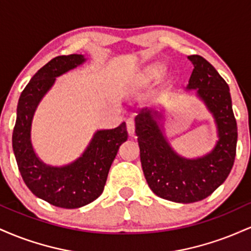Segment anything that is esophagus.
I'll use <instances>...</instances> for the list:
<instances>
[{"label": "esophagus", "instance_id": "obj_1", "mask_svg": "<svg viewBox=\"0 0 251 251\" xmlns=\"http://www.w3.org/2000/svg\"><path fill=\"white\" fill-rule=\"evenodd\" d=\"M126 126H127V132L129 135H132L134 133V128H135V124H134V119L133 118H128L126 120Z\"/></svg>", "mask_w": 251, "mask_h": 251}]
</instances>
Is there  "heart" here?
<instances>
[{
    "instance_id": "heart-1",
    "label": "heart",
    "mask_w": 251,
    "mask_h": 251,
    "mask_svg": "<svg viewBox=\"0 0 251 251\" xmlns=\"http://www.w3.org/2000/svg\"><path fill=\"white\" fill-rule=\"evenodd\" d=\"M162 73H163L162 66H153V67L149 68L148 73H146V77H148V79H153V77L159 76Z\"/></svg>"
}]
</instances>
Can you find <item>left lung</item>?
<instances>
[{"label": "left lung", "mask_w": 251, "mask_h": 251, "mask_svg": "<svg viewBox=\"0 0 251 251\" xmlns=\"http://www.w3.org/2000/svg\"><path fill=\"white\" fill-rule=\"evenodd\" d=\"M194 65L188 89L197 88L217 124L218 139L211 153L197 159L178 155L160 131V114L143 109L135 117L140 162L150 189L164 200L194 203L206 198L226 179L235 162L237 124L226 80L201 55L188 56Z\"/></svg>", "instance_id": "obj_1"}]
</instances>
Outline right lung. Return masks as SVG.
<instances>
[{"label":"right lung","mask_w":251,"mask_h":251,"mask_svg":"<svg viewBox=\"0 0 251 251\" xmlns=\"http://www.w3.org/2000/svg\"><path fill=\"white\" fill-rule=\"evenodd\" d=\"M83 61L85 57L79 54L60 55L40 68L20 96L13 131L14 154L25 185L36 197L65 209L80 208L102 194L119 146L127 140L123 123L116 128L98 131L81 157L70 165L53 168L36 157L30 143V126L37 103L56 76Z\"/></svg>","instance_id":"obj_1"}]
</instances>
